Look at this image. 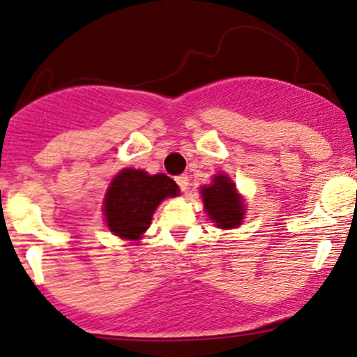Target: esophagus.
I'll list each match as a JSON object with an SVG mask.
<instances>
[{
  "mask_svg": "<svg viewBox=\"0 0 357 357\" xmlns=\"http://www.w3.org/2000/svg\"><path fill=\"white\" fill-rule=\"evenodd\" d=\"M176 183H178V186L181 188V191H188V186H190V178H188L186 174L176 176Z\"/></svg>",
  "mask_w": 357,
  "mask_h": 357,
  "instance_id": "obj_1",
  "label": "esophagus"
}]
</instances>
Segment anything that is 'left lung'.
Listing matches in <instances>:
<instances>
[{
    "label": "left lung",
    "mask_w": 357,
    "mask_h": 357,
    "mask_svg": "<svg viewBox=\"0 0 357 357\" xmlns=\"http://www.w3.org/2000/svg\"><path fill=\"white\" fill-rule=\"evenodd\" d=\"M202 199L208 218L218 228L231 230L245 218L243 199L227 174L213 176V183L202 188Z\"/></svg>",
    "instance_id": "8db88e82"
}]
</instances>
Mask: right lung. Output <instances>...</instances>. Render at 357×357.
<instances>
[{"mask_svg": "<svg viewBox=\"0 0 357 357\" xmlns=\"http://www.w3.org/2000/svg\"><path fill=\"white\" fill-rule=\"evenodd\" d=\"M178 195V184L166 174L151 176L142 169L126 167L112 179L105 192V223L121 238L141 240L155 208L162 199Z\"/></svg>", "mask_w": 357, "mask_h": 357, "instance_id": "obj_1", "label": "right lung"}]
</instances>
